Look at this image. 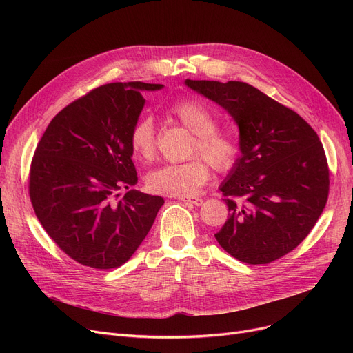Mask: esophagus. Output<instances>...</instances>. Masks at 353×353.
Listing matches in <instances>:
<instances>
[{"mask_svg":"<svg viewBox=\"0 0 353 353\" xmlns=\"http://www.w3.org/2000/svg\"><path fill=\"white\" fill-rule=\"evenodd\" d=\"M179 200L188 203V205H194V206H200L203 203L201 197H180Z\"/></svg>","mask_w":353,"mask_h":353,"instance_id":"34e87169","label":"esophagus"}]
</instances>
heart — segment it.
<instances>
[{
  "label": "heart",
  "mask_w": 353,
  "mask_h": 353,
  "mask_svg": "<svg viewBox=\"0 0 353 353\" xmlns=\"http://www.w3.org/2000/svg\"><path fill=\"white\" fill-rule=\"evenodd\" d=\"M170 114L194 134L190 144V154L194 157L184 163L159 167L148 173L145 184L153 193L188 197L196 194L209 180L210 167L207 159L216 172H230L242 154V147L237 137L217 128L216 116L205 103L196 99L174 103L170 107ZM128 143L134 156L141 161L150 163L156 159L157 136L152 117L144 116L133 124Z\"/></svg>",
  "instance_id": "1"
}]
</instances>
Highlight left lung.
Returning a JSON list of instances; mask_svg holds the SVG:
<instances>
[{
	"label": "left lung",
	"mask_w": 353,
	"mask_h": 353,
	"mask_svg": "<svg viewBox=\"0 0 353 353\" xmlns=\"http://www.w3.org/2000/svg\"><path fill=\"white\" fill-rule=\"evenodd\" d=\"M186 85L239 125L242 156L219 188L230 214L216 240L243 263L281 259L302 243L327 201L329 167L316 132L250 84L188 79Z\"/></svg>",
	"instance_id": "obj_1"
}]
</instances>
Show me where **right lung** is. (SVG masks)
Listing matches in <instances>:
<instances>
[{
	"mask_svg": "<svg viewBox=\"0 0 353 353\" xmlns=\"http://www.w3.org/2000/svg\"><path fill=\"white\" fill-rule=\"evenodd\" d=\"M161 84L110 83L64 107L37 144L30 199L37 219L67 256L94 269L124 265L152 229L163 197L137 183L128 134L141 91ZM121 190L129 192L119 197Z\"/></svg>",
	"mask_w": 353,
	"mask_h": 353,
	"instance_id": "obj_1",
	"label": "right lung"
}]
</instances>
